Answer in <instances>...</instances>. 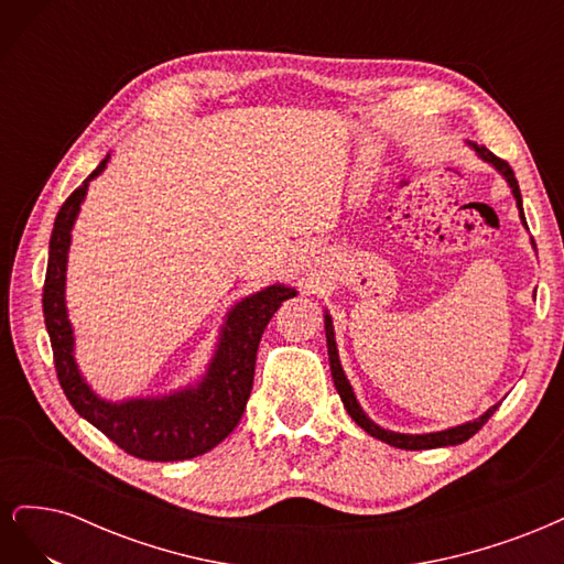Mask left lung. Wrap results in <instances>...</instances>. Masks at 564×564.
<instances>
[{
  "label": "left lung",
  "mask_w": 564,
  "mask_h": 564,
  "mask_svg": "<svg viewBox=\"0 0 564 564\" xmlns=\"http://www.w3.org/2000/svg\"><path fill=\"white\" fill-rule=\"evenodd\" d=\"M468 148L475 150V155L480 158L482 162L491 164L497 172L506 178L510 193H513L516 197V204H518V212H520V220L522 226L527 228V220H524V212H522V195H520V185H518V178L513 174V169L508 166V162L499 160L494 152H489L485 145H477V143H470L466 141ZM532 247H534V240H532ZM324 334H327V352H329V367H332V379H334V386L338 390L340 395V402H344L346 412L350 414V419L360 425L362 431H367L371 437H377L381 442H386V445L390 447H398V449H435V447H452V445H460V442L470 440L477 431L482 429V425L489 421V416L497 412L499 404L489 406L487 412L482 416H477L473 421H466L460 425H452V429H445V431H435V433H421V435H409V433H395V431H388V429H381L379 423H373L367 414L365 409L360 406V402H357L355 398V390L346 377L344 367H340V360H338V348H336V334H334V322H332V315L324 311Z\"/></svg>",
  "instance_id": "8db88e82"
}]
</instances>
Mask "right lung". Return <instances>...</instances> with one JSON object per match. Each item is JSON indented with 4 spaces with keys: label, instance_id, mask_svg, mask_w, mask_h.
<instances>
[{
    "label": "right lung",
    "instance_id": "add662e5",
    "mask_svg": "<svg viewBox=\"0 0 564 564\" xmlns=\"http://www.w3.org/2000/svg\"><path fill=\"white\" fill-rule=\"evenodd\" d=\"M108 162L110 155L63 202L51 230L42 305L58 381L75 412L127 454L145 460L195 458L220 445L240 423L251 395L256 350L263 329L282 301L296 296V289L275 282L237 301L218 332L207 371L195 383L164 395L115 402L100 398L75 360V329L65 305V272L82 202L89 183L106 172Z\"/></svg>",
    "mask_w": 564,
    "mask_h": 564
}]
</instances>
